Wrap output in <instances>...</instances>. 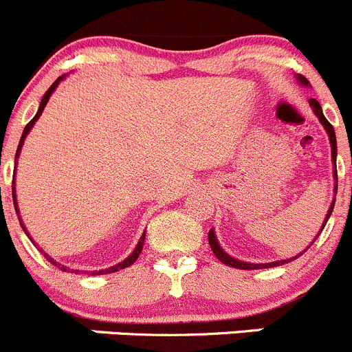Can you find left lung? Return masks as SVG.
<instances>
[{
    "mask_svg": "<svg viewBox=\"0 0 352 352\" xmlns=\"http://www.w3.org/2000/svg\"><path fill=\"white\" fill-rule=\"evenodd\" d=\"M296 78H298V82H300V85H309V80L305 78V76L298 75V76H296ZM309 104H311L312 111H314L316 117L319 118V122H321V125H323V127H324V131L328 132V138H330V144H331V162H333V167H335V169H333V176H335V193H337V166H335V160H337V140H335L333 125H331L330 122H328L327 118H324L323 109H321V104H319V102L316 101V99H311V101H309ZM333 206H335V199H333V201H331L330 208H328V214H327V218H324V223H323V227H321V230H323L324 225H327L328 218H330L331 211H333ZM319 234H321V232H319ZM319 234H318V235H319ZM318 235H316V237H318ZM208 241H209V246H211L212 253H214V256L218 258V260H220L221 263H225V265H228V267H235V269H244V270L269 269V267L285 265V263L292 262V260H295L296 256H300V254H304V251L309 250V246H307V250H304L300 254H296V256L288 258V260H277V262H270V263H248V262H241V260H237V258H234V256H230V254H228V253H225L223 248L220 246V243H218V239H216V234H214V230H212V228H211V230H209V234H208ZM314 241H316V239H314ZM311 244H312V243H311Z\"/></svg>",
    "mask_w": 352,
    "mask_h": 352,
    "instance_id": "obj_1",
    "label": "left lung"
}]
</instances>
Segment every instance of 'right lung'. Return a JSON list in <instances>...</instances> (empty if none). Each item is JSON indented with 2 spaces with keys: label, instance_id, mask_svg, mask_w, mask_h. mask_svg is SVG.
<instances>
[{
  "label": "right lung",
  "instance_id": "add662e5",
  "mask_svg": "<svg viewBox=\"0 0 352 352\" xmlns=\"http://www.w3.org/2000/svg\"><path fill=\"white\" fill-rule=\"evenodd\" d=\"M64 78H66V75L59 76V78H57L56 82L52 83V85H50V89H48L47 92H45V96H43V98H41L40 108H38L36 115H34V117H33V120H31V122H29L28 125H25V127H24V132H22L21 143H19V148H17V155H15V160H17L19 153H21V148H22V144H24V140H25V136H28V134H29V131H31V129H33L34 122H36L38 118H40V115H41V113H43V109H45V106H47L48 99H50L52 92H54V90L57 89V85H59V83H60V80H64ZM12 193H14V206H15V211H17V214H19V206H17V199H15V183H14V188H12ZM19 220H21V216H19ZM21 225H22V230H24L25 234H28V230H25V227H24V223H22V220H21ZM144 235H146V234H143V235H141V239H140V243H138L136 250L132 251V253L129 254L127 258H125L124 262H122V263H118V265H113V267H109V269L99 270V272H92V274H111V272H117V270H122V269H125V267L132 265V263H134V262H136V260H138V256H140L141 250H143V244H144ZM28 237H29V234H28ZM29 239H31V237H29ZM31 241H33V239H31ZM43 254H45V258H47L48 262H50V263H54V265H56V267H60V270H64V272H66V270H69V269H66V267H64V265H59V263H57V262H54V260H52V258L48 256L47 253H43ZM75 272H78V270H75Z\"/></svg>",
  "mask_w": 352,
  "mask_h": 352
}]
</instances>
